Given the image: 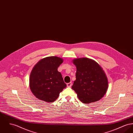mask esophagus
Wrapping results in <instances>:
<instances>
[{
	"label": "esophagus",
	"mask_w": 133,
	"mask_h": 133,
	"mask_svg": "<svg viewBox=\"0 0 133 133\" xmlns=\"http://www.w3.org/2000/svg\"><path fill=\"white\" fill-rule=\"evenodd\" d=\"M66 85H67V87H71V85H72V83H71V82L68 83L66 84Z\"/></svg>",
	"instance_id": "34e87169"
}]
</instances>
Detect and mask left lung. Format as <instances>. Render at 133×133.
<instances>
[{"label": "left lung", "instance_id": "obj_1", "mask_svg": "<svg viewBox=\"0 0 133 133\" xmlns=\"http://www.w3.org/2000/svg\"><path fill=\"white\" fill-rule=\"evenodd\" d=\"M77 71L76 80L71 87L84 103L96 102L103 97L108 88V80L102 68L88 58L73 61Z\"/></svg>", "mask_w": 133, "mask_h": 133}]
</instances>
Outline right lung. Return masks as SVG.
Here are the masks:
<instances>
[{
    "label": "right lung",
    "instance_id": "add662e5",
    "mask_svg": "<svg viewBox=\"0 0 133 133\" xmlns=\"http://www.w3.org/2000/svg\"><path fill=\"white\" fill-rule=\"evenodd\" d=\"M63 59L57 56L44 58L38 62L31 72L30 88L38 99L47 102L57 99L66 87L62 75L57 71Z\"/></svg>",
    "mask_w": 133,
    "mask_h": 133
}]
</instances>
